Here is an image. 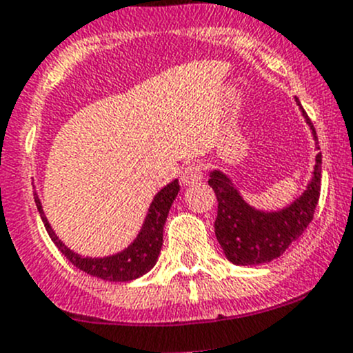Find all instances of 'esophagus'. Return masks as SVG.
Listing matches in <instances>:
<instances>
[{
    "instance_id": "1",
    "label": "esophagus",
    "mask_w": 353,
    "mask_h": 353,
    "mask_svg": "<svg viewBox=\"0 0 353 353\" xmlns=\"http://www.w3.org/2000/svg\"><path fill=\"white\" fill-rule=\"evenodd\" d=\"M201 177H203V169H201V165L198 162L188 163V165L181 170V181H183V184H186V186L198 183Z\"/></svg>"
}]
</instances>
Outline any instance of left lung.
Here are the masks:
<instances>
[{"label":"left lung","instance_id":"1","mask_svg":"<svg viewBox=\"0 0 353 353\" xmlns=\"http://www.w3.org/2000/svg\"><path fill=\"white\" fill-rule=\"evenodd\" d=\"M296 103L300 107L299 98ZM302 114L312 129L317 148L316 129L303 108ZM321 163L323 155L317 153L314 176L307 184V190L290 207L278 212H262L250 207L225 174L221 170L210 172L208 184L215 191L219 201L217 219L214 224L215 236L229 262L236 265H259L271 262L281 256L286 248L303 234L307 225L312 222L314 210L319 201Z\"/></svg>","mask_w":353,"mask_h":353}]
</instances>
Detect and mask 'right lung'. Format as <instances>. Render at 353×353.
I'll use <instances>...</instances> for the list:
<instances>
[{
  "instance_id": "obj_1",
  "label": "right lung",
  "mask_w": 353,
  "mask_h": 353,
  "mask_svg": "<svg viewBox=\"0 0 353 353\" xmlns=\"http://www.w3.org/2000/svg\"><path fill=\"white\" fill-rule=\"evenodd\" d=\"M177 193H179V183H177V179L167 184L165 188H162L155 194L152 205H150L145 224H143L138 238L125 250L115 253V255L103 256V259L81 256L72 252L70 248H67L58 239V236L54 234L48 219L44 217L43 207H41V201L36 193H34V200H36V207L39 210V215L43 219L44 228H46L51 241L58 246V250L74 263L75 268L81 269L82 272H88V274L94 276V278L124 283L141 278L143 274H146L157 263V259H159L160 248H162L163 243V224H165L167 215H169V210L172 207V201L176 200Z\"/></svg>"
}]
</instances>
